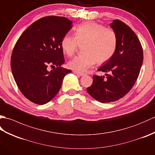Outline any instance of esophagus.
I'll list each match as a JSON object with an SVG mask.
<instances>
[{
    "label": "esophagus",
    "mask_w": 155,
    "mask_h": 155,
    "mask_svg": "<svg viewBox=\"0 0 155 155\" xmlns=\"http://www.w3.org/2000/svg\"><path fill=\"white\" fill-rule=\"evenodd\" d=\"M73 72H74V74H78V75H79V76H81V77H83V76H84V73H82V72H80L74 71Z\"/></svg>",
    "instance_id": "obj_1"
}]
</instances>
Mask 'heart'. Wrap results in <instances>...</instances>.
Instances as JSON below:
<instances>
[{
	"mask_svg": "<svg viewBox=\"0 0 155 155\" xmlns=\"http://www.w3.org/2000/svg\"><path fill=\"white\" fill-rule=\"evenodd\" d=\"M83 54L68 62L72 70L86 72L96 63L102 64L113 57L117 47V37L113 29L95 22H85L76 28L74 36L66 35L61 41V48L68 57L74 54L79 45Z\"/></svg>",
	"mask_w": 155,
	"mask_h": 155,
	"instance_id": "1",
	"label": "heart"
}]
</instances>
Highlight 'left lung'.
<instances>
[{
  "label": "left lung",
  "instance_id": "8db88e82",
  "mask_svg": "<svg viewBox=\"0 0 155 155\" xmlns=\"http://www.w3.org/2000/svg\"><path fill=\"white\" fill-rule=\"evenodd\" d=\"M117 37V47L110 60L98 69L109 72L93 76V82L87 88L88 93L101 103L119 100L134 86L143 61V51L139 39L125 23L114 20L110 24Z\"/></svg>",
  "mask_w": 155,
  "mask_h": 155
}]
</instances>
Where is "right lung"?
Returning <instances> with one entry per match:
<instances>
[{"instance_id": "right-lung-1", "label": "right lung", "mask_w": 155, "mask_h": 155, "mask_svg": "<svg viewBox=\"0 0 155 155\" xmlns=\"http://www.w3.org/2000/svg\"><path fill=\"white\" fill-rule=\"evenodd\" d=\"M72 28L62 16H46L23 32L13 48L11 67L16 84L32 103L45 104L57 94L71 70L62 68L64 58L61 41ZM56 67L51 71L48 67Z\"/></svg>"}]
</instances>
